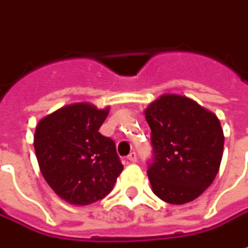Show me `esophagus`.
<instances>
[{
  "mask_svg": "<svg viewBox=\"0 0 248 248\" xmlns=\"http://www.w3.org/2000/svg\"><path fill=\"white\" fill-rule=\"evenodd\" d=\"M126 159H127L129 163H136V162H137V155H136V152H132Z\"/></svg>",
  "mask_w": 248,
  "mask_h": 248,
  "instance_id": "esophagus-1",
  "label": "esophagus"
}]
</instances>
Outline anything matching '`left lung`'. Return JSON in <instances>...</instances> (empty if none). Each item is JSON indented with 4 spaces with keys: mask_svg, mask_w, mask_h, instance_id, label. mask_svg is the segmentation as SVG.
<instances>
[{
    "mask_svg": "<svg viewBox=\"0 0 248 248\" xmlns=\"http://www.w3.org/2000/svg\"><path fill=\"white\" fill-rule=\"evenodd\" d=\"M154 158L147 174L163 202L184 204L214 181L224 152L218 118L191 98L163 94L145 109Z\"/></svg>",
    "mask_w": 248,
    "mask_h": 248,
    "instance_id": "1",
    "label": "left lung"
}]
</instances>
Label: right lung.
<instances>
[{"label": "right lung", "instance_id": "obj_1", "mask_svg": "<svg viewBox=\"0 0 248 248\" xmlns=\"http://www.w3.org/2000/svg\"><path fill=\"white\" fill-rule=\"evenodd\" d=\"M108 111L77 103L37 124L34 148L41 173L70 204L86 206L106 198L124 170L114 140L98 132Z\"/></svg>", "mask_w": 248, "mask_h": 248}]
</instances>
